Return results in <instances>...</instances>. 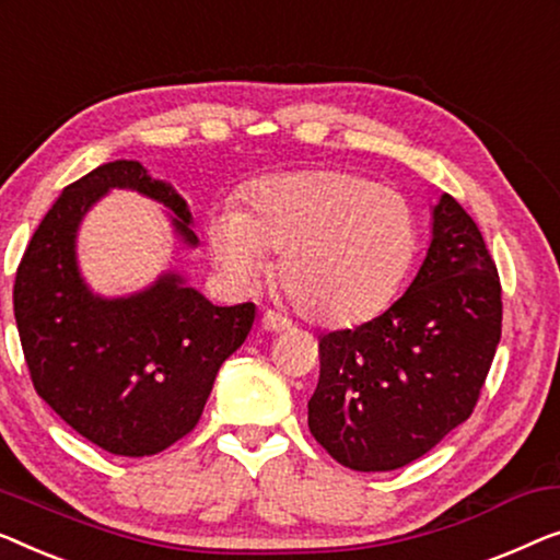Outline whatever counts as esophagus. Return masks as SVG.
<instances>
[{
	"label": "esophagus",
	"mask_w": 560,
	"mask_h": 560,
	"mask_svg": "<svg viewBox=\"0 0 560 560\" xmlns=\"http://www.w3.org/2000/svg\"><path fill=\"white\" fill-rule=\"evenodd\" d=\"M261 327L266 329V332H281V329L291 327V322L287 317H281V314H277V312H264Z\"/></svg>",
	"instance_id": "obj_1"
}]
</instances>
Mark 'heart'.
Returning <instances> with one entry per match:
<instances>
[{
	"label": "heart",
	"mask_w": 560,
	"mask_h": 560,
	"mask_svg": "<svg viewBox=\"0 0 560 560\" xmlns=\"http://www.w3.org/2000/svg\"><path fill=\"white\" fill-rule=\"evenodd\" d=\"M416 241L404 195L340 170L266 177L246 210L223 205L208 223L210 254L233 287L254 283L281 250V287L319 322L381 312L411 269Z\"/></svg>",
	"instance_id": "heart-1"
}]
</instances>
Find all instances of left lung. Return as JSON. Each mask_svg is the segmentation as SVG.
I'll return each mask as SVG.
<instances>
[{
	"mask_svg": "<svg viewBox=\"0 0 560 560\" xmlns=\"http://www.w3.org/2000/svg\"><path fill=\"white\" fill-rule=\"evenodd\" d=\"M502 332V287L482 233L452 195L406 294L381 317L319 340L310 431L355 471L431 452L475 411Z\"/></svg>",
	"mask_w": 560,
	"mask_h": 560,
	"instance_id": "obj_1",
	"label": "left lung"
}]
</instances>
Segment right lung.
<instances>
[{
	"mask_svg": "<svg viewBox=\"0 0 560 560\" xmlns=\"http://www.w3.org/2000/svg\"><path fill=\"white\" fill-rule=\"evenodd\" d=\"M137 190L172 210L198 246L187 202L133 160L101 164L60 192L22 256L14 319L30 377L70 429L116 456H152L190 434L223 362L241 348L256 306H215L177 273L131 296L85 287L75 235L108 190Z\"/></svg>",
	"mask_w": 560,
	"mask_h": 560,
	"instance_id": "right-lung-1",
	"label": "right lung"
}]
</instances>
